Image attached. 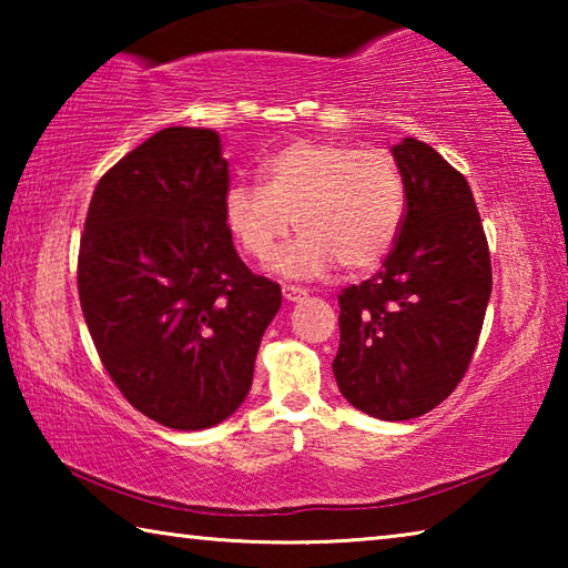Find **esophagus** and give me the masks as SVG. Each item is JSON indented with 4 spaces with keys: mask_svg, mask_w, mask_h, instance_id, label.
<instances>
[{
    "mask_svg": "<svg viewBox=\"0 0 568 568\" xmlns=\"http://www.w3.org/2000/svg\"><path fill=\"white\" fill-rule=\"evenodd\" d=\"M283 295H285L287 303H297V301H303L307 293L303 291V287H297V285H283Z\"/></svg>",
    "mask_w": 568,
    "mask_h": 568,
    "instance_id": "obj_1",
    "label": "esophagus"
}]
</instances>
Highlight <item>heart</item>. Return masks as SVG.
Here are the masks:
<instances>
[{"label": "heart", "mask_w": 568, "mask_h": 568, "mask_svg": "<svg viewBox=\"0 0 568 568\" xmlns=\"http://www.w3.org/2000/svg\"><path fill=\"white\" fill-rule=\"evenodd\" d=\"M223 210L240 247L261 263L295 223L303 235L277 257L285 275H321L335 263L361 273L396 245L408 190L386 150L297 140L263 160L261 185L233 182Z\"/></svg>", "instance_id": "heart-1"}]
</instances>
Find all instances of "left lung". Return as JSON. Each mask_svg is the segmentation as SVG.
Masks as SVG:
<instances>
[{
	"label": "left lung",
	"mask_w": 568,
	"mask_h": 568,
	"mask_svg": "<svg viewBox=\"0 0 568 568\" xmlns=\"http://www.w3.org/2000/svg\"><path fill=\"white\" fill-rule=\"evenodd\" d=\"M408 210L381 271L338 295V388L363 413L408 420L444 403L474 358L491 297V255L474 192L406 138L393 148Z\"/></svg>",
	"instance_id": "1"
}]
</instances>
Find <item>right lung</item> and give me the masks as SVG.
<instances>
[{"label":"right lung","mask_w":568,"mask_h":568,"mask_svg":"<svg viewBox=\"0 0 568 568\" xmlns=\"http://www.w3.org/2000/svg\"><path fill=\"white\" fill-rule=\"evenodd\" d=\"M220 134L165 128L94 187L77 287L94 348L134 408L175 430L225 420L253 386L281 285L240 261Z\"/></svg>","instance_id":"obj_1"}]
</instances>
